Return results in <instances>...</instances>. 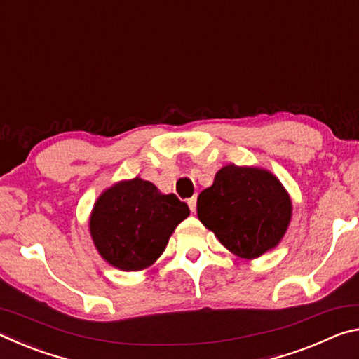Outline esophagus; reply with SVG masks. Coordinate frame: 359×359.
Masks as SVG:
<instances>
[{"label": "esophagus", "mask_w": 359, "mask_h": 359, "mask_svg": "<svg viewBox=\"0 0 359 359\" xmlns=\"http://www.w3.org/2000/svg\"><path fill=\"white\" fill-rule=\"evenodd\" d=\"M188 208H190L191 212H196V196L188 199Z\"/></svg>", "instance_id": "34e87169"}]
</instances>
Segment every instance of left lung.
Masks as SVG:
<instances>
[{
    "label": "left lung",
    "mask_w": 359,
    "mask_h": 359,
    "mask_svg": "<svg viewBox=\"0 0 359 359\" xmlns=\"http://www.w3.org/2000/svg\"><path fill=\"white\" fill-rule=\"evenodd\" d=\"M198 217L231 253L253 259L287 233L291 199L269 171L228 165L198 196Z\"/></svg>",
    "instance_id": "8db88e82"
}]
</instances>
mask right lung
Returning a JSON list of instances; mask_svg holds the SVG:
<instances>
[{"label": "right lung", "instance_id": "add662e5", "mask_svg": "<svg viewBox=\"0 0 359 359\" xmlns=\"http://www.w3.org/2000/svg\"><path fill=\"white\" fill-rule=\"evenodd\" d=\"M190 215L174 193L131 179L101 194L90 217V234L102 258L121 271H141L165 252L177 224Z\"/></svg>", "mask_w": 359, "mask_h": 359}]
</instances>
